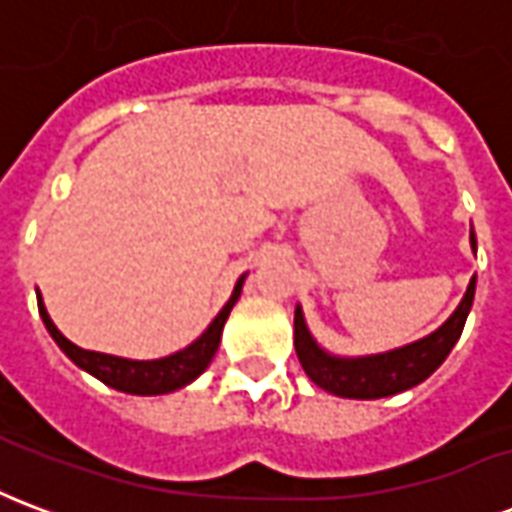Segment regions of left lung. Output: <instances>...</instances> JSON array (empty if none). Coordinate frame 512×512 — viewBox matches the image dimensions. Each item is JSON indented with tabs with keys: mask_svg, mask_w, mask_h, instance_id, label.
I'll return each mask as SVG.
<instances>
[{
	"mask_svg": "<svg viewBox=\"0 0 512 512\" xmlns=\"http://www.w3.org/2000/svg\"><path fill=\"white\" fill-rule=\"evenodd\" d=\"M469 244L477 252V235L469 230ZM477 277L469 279V288L463 293L461 304L455 307L447 321L441 323L436 332L419 337L414 343L400 345L384 354L370 356H340L329 354L315 337L310 326L304 321V310L296 307L293 318V345L304 367V373L315 384L332 392L337 397H351V400H378V397L406 392L411 386L422 384L425 378L433 376L441 362L450 356L463 332V323L469 318L474 301Z\"/></svg>",
	"mask_w": 512,
	"mask_h": 512,
	"instance_id": "8db88e82",
	"label": "left lung"
}]
</instances>
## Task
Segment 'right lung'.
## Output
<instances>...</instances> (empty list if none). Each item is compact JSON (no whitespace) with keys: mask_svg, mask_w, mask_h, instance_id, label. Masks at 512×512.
<instances>
[{"mask_svg":"<svg viewBox=\"0 0 512 512\" xmlns=\"http://www.w3.org/2000/svg\"><path fill=\"white\" fill-rule=\"evenodd\" d=\"M244 277H238L233 288V296L227 299L219 315L208 323V329L194 340L186 348H180L175 354L161 356V359H126V356H112V354H98V351H84L79 345H73L65 334L54 326V321L49 318V310L40 299L38 293V310L40 318L46 323V329L54 337V343L60 345L62 354L71 359L73 365L82 367L84 373H90L98 381H104L106 386H112L117 392H128V395H167V392H175V389H183L186 384H191L194 378L205 373V367L211 365V359L219 351V343H222V329L227 318H230V310L235 307V301L241 296V288H244Z\"/></svg>","mask_w":512,"mask_h":512,"instance_id":"obj_1","label":"right lung"}]
</instances>
